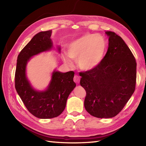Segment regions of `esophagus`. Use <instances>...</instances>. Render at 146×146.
<instances>
[{
  "label": "esophagus",
  "mask_w": 146,
  "mask_h": 146,
  "mask_svg": "<svg viewBox=\"0 0 146 146\" xmlns=\"http://www.w3.org/2000/svg\"><path fill=\"white\" fill-rule=\"evenodd\" d=\"M74 82L76 83H80V77L78 75H75L73 78Z\"/></svg>",
  "instance_id": "34e87169"
}]
</instances>
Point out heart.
Segmentation results:
<instances>
[{"mask_svg":"<svg viewBox=\"0 0 146 146\" xmlns=\"http://www.w3.org/2000/svg\"><path fill=\"white\" fill-rule=\"evenodd\" d=\"M107 49L106 40L103 36L95 34H86L71 42L68 47V54L81 70H89L97 67L103 60ZM64 61L71 64L68 57Z\"/></svg>","mask_w":146,"mask_h":146,"instance_id":"b5f03b06","label":"heart"}]
</instances>
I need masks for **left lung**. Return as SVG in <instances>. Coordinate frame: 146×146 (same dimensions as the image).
I'll use <instances>...</instances> for the list:
<instances>
[{"label": "left lung", "mask_w": 146, "mask_h": 146, "mask_svg": "<svg viewBox=\"0 0 146 146\" xmlns=\"http://www.w3.org/2000/svg\"><path fill=\"white\" fill-rule=\"evenodd\" d=\"M108 48L97 67L80 72V85L85 88L84 105L91 115L111 118L119 113L134 92L135 59L121 37L106 32Z\"/></svg>", "instance_id": "8db88e82"}]
</instances>
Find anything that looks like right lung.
<instances>
[{"instance_id":"right-lung-1","label":"right lung","mask_w":146,"mask_h":146,"mask_svg":"<svg viewBox=\"0 0 146 146\" xmlns=\"http://www.w3.org/2000/svg\"><path fill=\"white\" fill-rule=\"evenodd\" d=\"M51 33L49 30L33 37L19 54L15 73V88L18 95L29 112L39 119L60 115L66 107L68 96L76 86L73 71L66 73L54 71L50 84L44 92L35 90L26 78V66L30 58L52 48ZM58 50L60 51V48Z\"/></svg>"}]
</instances>
